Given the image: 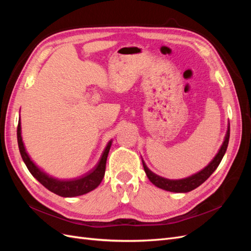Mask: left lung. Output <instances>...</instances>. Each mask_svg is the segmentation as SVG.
I'll return each instance as SVG.
<instances>
[{"mask_svg":"<svg viewBox=\"0 0 251 251\" xmlns=\"http://www.w3.org/2000/svg\"><path fill=\"white\" fill-rule=\"evenodd\" d=\"M229 134H230V126L228 124V126H227V132L225 135L224 141L222 143L221 148L218 151L217 155L214 157V159L205 166L203 170L200 172L196 173L192 176L183 178V179H178V180H171V179H166L161 176H158L157 174L151 172L144 162L143 159L142 160V165L144 172H146L147 176L149 180L153 183L155 186L164 189V191L168 192H173V193H188L193 191V189L197 188L200 186L205 180H207L209 178L210 175L214 173L217 168L219 166L220 162H221L223 156L226 153L227 146H228V141H229Z\"/></svg>","mask_w":251,"mask_h":251,"instance_id":"8db88e82","label":"left lung"}]
</instances>
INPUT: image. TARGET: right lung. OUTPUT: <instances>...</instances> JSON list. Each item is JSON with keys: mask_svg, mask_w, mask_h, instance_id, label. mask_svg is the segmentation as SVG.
I'll return each mask as SVG.
<instances>
[{"mask_svg": "<svg viewBox=\"0 0 251 251\" xmlns=\"http://www.w3.org/2000/svg\"><path fill=\"white\" fill-rule=\"evenodd\" d=\"M112 141L110 140L107 147L103 150L100 161L94 166L92 170H90L86 174L78 178L73 179H57L50 176L47 173L41 170L28 155L25 149L24 142L22 138V126H21V118L19 119L18 126V144L20 149V153L23 158V161L26 164L27 169L31 173L32 176L43 184L50 192L54 193L60 197L65 198H71V197H76L88 194L92 192L98 185L100 184L104 177L105 172V163H107V158L112 146Z\"/></svg>", "mask_w": 251, "mask_h": 251, "instance_id": "obj_1", "label": "right lung"}]
</instances>
